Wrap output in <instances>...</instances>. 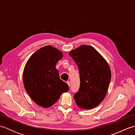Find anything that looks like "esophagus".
<instances>
[{
  "mask_svg": "<svg viewBox=\"0 0 135 135\" xmlns=\"http://www.w3.org/2000/svg\"><path fill=\"white\" fill-rule=\"evenodd\" d=\"M67 84H68V86H70V81H67Z\"/></svg>",
  "mask_w": 135,
  "mask_h": 135,
  "instance_id": "34e87169",
  "label": "esophagus"
}]
</instances>
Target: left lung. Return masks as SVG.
<instances>
[{
  "mask_svg": "<svg viewBox=\"0 0 135 135\" xmlns=\"http://www.w3.org/2000/svg\"><path fill=\"white\" fill-rule=\"evenodd\" d=\"M69 55L78 65L80 87L74 96L81 109L89 110L104 100L110 85L111 73L107 62L94 47L82 45L71 50Z\"/></svg>",
  "mask_w": 135,
  "mask_h": 135,
  "instance_id": "left-lung-1",
  "label": "left lung"
}]
</instances>
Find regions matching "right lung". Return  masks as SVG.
<instances>
[{"label":"right lung","instance_id":"add662e5","mask_svg":"<svg viewBox=\"0 0 135 135\" xmlns=\"http://www.w3.org/2000/svg\"><path fill=\"white\" fill-rule=\"evenodd\" d=\"M61 51L46 46L35 51L28 59L23 71L24 88L36 104L50 107L67 92L69 87L60 79L57 62L62 59Z\"/></svg>","mask_w":135,"mask_h":135}]
</instances>
